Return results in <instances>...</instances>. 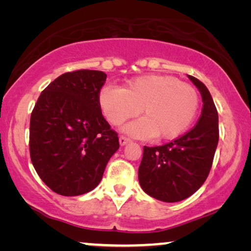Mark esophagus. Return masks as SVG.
<instances>
[{
	"mask_svg": "<svg viewBox=\"0 0 251 251\" xmlns=\"http://www.w3.org/2000/svg\"><path fill=\"white\" fill-rule=\"evenodd\" d=\"M129 138L128 137H126V136H120V138H119V142H120V144H121V145H126V143L129 142Z\"/></svg>",
	"mask_w": 251,
	"mask_h": 251,
	"instance_id": "esophagus-1",
	"label": "esophagus"
}]
</instances>
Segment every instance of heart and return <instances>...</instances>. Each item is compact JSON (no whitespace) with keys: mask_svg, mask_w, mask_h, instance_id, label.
<instances>
[{"mask_svg":"<svg viewBox=\"0 0 251 251\" xmlns=\"http://www.w3.org/2000/svg\"><path fill=\"white\" fill-rule=\"evenodd\" d=\"M99 105L113 126H120L139 113L144 118L125 128L139 138L157 136L175 139L194 121L200 106L197 89L170 75L150 74L129 81L125 88L105 85Z\"/></svg>","mask_w":251,"mask_h":251,"instance_id":"1","label":"heart"}]
</instances>
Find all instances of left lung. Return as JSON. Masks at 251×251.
Instances as JSON below:
<instances>
[{"label":"left lung","instance_id":"obj_1","mask_svg":"<svg viewBox=\"0 0 251 251\" xmlns=\"http://www.w3.org/2000/svg\"><path fill=\"white\" fill-rule=\"evenodd\" d=\"M202 96V112L190 131L161 146H144L139 184L152 198L177 202L191 197L210 173L218 144V113L210 92L197 77L187 75Z\"/></svg>","mask_w":251,"mask_h":251}]
</instances>
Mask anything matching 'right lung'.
<instances>
[{
	"label": "right lung",
	"mask_w": 251,
	"mask_h": 251,
	"mask_svg": "<svg viewBox=\"0 0 251 251\" xmlns=\"http://www.w3.org/2000/svg\"><path fill=\"white\" fill-rule=\"evenodd\" d=\"M101 71L67 72L41 92L29 123V154L37 175L65 197L88 193L101 180L119 137L104 119Z\"/></svg>",
	"instance_id": "right-lung-1"
}]
</instances>
